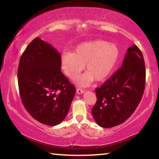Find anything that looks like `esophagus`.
<instances>
[{
  "mask_svg": "<svg viewBox=\"0 0 159 159\" xmlns=\"http://www.w3.org/2000/svg\"><path fill=\"white\" fill-rule=\"evenodd\" d=\"M76 92H77L78 94H82V93H84V90H83L81 89H77Z\"/></svg>",
  "mask_w": 159,
  "mask_h": 159,
  "instance_id": "1",
  "label": "esophagus"
}]
</instances>
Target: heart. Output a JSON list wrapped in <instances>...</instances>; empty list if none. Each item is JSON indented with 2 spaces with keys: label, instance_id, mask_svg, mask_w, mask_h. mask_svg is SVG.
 <instances>
[{
  "label": "heart",
  "instance_id": "1",
  "mask_svg": "<svg viewBox=\"0 0 159 159\" xmlns=\"http://www.w3.org/2000/svg\"><path fill=\"white\" fill-rule=\"evenodd\" d=\"M120 52L114 43L103 40L84 43L73 53L64 52L61 56V66L65 74L73 79L84 70L86 73L77 77L75 83L87 86L93 81H103L108 77L119 58Z\"/></svg>",
  "mask_w": 159,
  "mask_h": 159
}]
</instances>
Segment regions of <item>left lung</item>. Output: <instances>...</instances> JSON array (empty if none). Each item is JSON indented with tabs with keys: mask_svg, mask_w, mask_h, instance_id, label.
<instances>
[{
	"mask_svg": "<svg viewBox=\"0 0 159 159\" xmlns=\"http://www.w3.org/2000/svg\"><path fill=\"white\" fill-rule=\"evenodd\" d=\"M127 51L121 67L95 90L97 101L91 113L101 127L111 128L124 123L143 96L146 84L143 54L136 45Z\"/></svg>",
	"mask_w": 159,
	"mask_h": 159,
	"instance_id": "obj_1",
	"label": "left lung"
}]
</instances>
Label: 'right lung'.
<instances>
[{"instance_id": "1", "label": "right lung", "mask_w": 159, "mask_h": 159, "mask_svg": "<svg viewBox=\"0 0 159 159\" xmlns=\"http://www.w3.org/2000/svg\"><path fill=\"white\" fill-rule=\"evenodd\" d=\"M61 68L60 53L39 37L28 44L19 61L21 101L29 114L43 124H61L75 96L74 86Z\"/></svg>"}]
</instances>
